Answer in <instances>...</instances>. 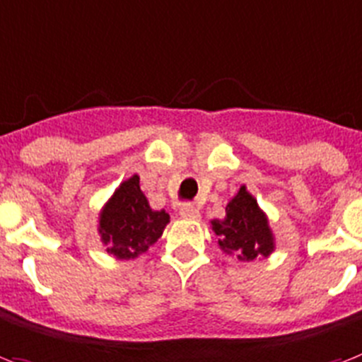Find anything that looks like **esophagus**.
<instances>
[{
    "instance_id": "1",
    "label": "esophagus",
    "mask_w": 362,
    "mask_h": 362,
    "mask_svg": "<svg viewBox=\"0 0 362 362\" xmlns=\"http://www.w3.org/2000/svg\"><path fill=\"white\" fill-rule=\"evenodd\" d=\"M181 216H183V218H187V221H198L199 211L196 209L192 204H185L183 207H181Z\"/></svg>"
}]
</instances>
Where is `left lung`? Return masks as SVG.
Segmentation results:
<instances>
[{
	"instance_id": "left-lung-1",
	"label": "left lung",
	"mask_w": 362,
	"mask_h": 362,
	"mask_svg": "<svg viewBox=\"0 0 362 362\" xmlns=\"http://www.w3.org/2000/svg\"><path fill=\"white\" fill-rule=\"evenodd\" d=\"M213 231L218 235V245L224 252L237 254L239 259L267 258L273 252V233L267 216L256 204V199L241 187L237 196L226 205V216L211 221Z\"/></svg>"
}]
</instances>
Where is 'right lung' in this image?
<instances>
[{"label":"right lung","instance_id":"right-lung-1","mask_svg":"<svg viewBox=\"0 0 362 362\" xmlns=\"http://www.w3.org/2000/svg\"><path fill=\"white\" fill-rule=\"evenodd\" d=\"M170 222L166 211H153L140 189V177L132 175L119 185L104 205L99 233L110 254L117 259H131L146 252L149 245L163 235Z\"/></svg>","mask_w":362,"mask_h":362}]
</instances>
